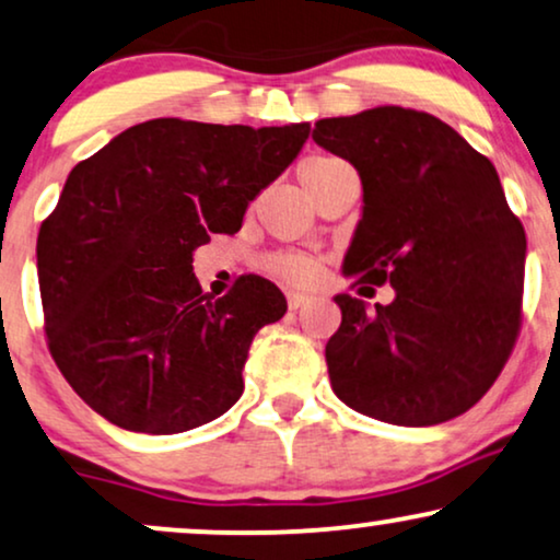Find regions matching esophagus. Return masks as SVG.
Segmentation results:
<instances>
[{
	"instance_id": "obj_1",
	"label": "esophagus",
	"mask_w": 560,
	"mask_h": 560,
	"mask_svg": "<svg viewBox=\"0 0 560 560\" xmlns=\"http://www.w3.org/2000/svg\"><path fill=\"white\" fill-rule=\"evenodd\" d=\"M308 303V295L306 293H295V290H290L288 293V306L293 308V311H298V308H303Z\"/></svg>"
}]
</instances>
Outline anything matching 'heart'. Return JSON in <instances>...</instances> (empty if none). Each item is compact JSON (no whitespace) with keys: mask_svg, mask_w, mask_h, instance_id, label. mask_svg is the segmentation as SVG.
<instances>
[{"mask_svg":"<svg viewBox=\"0 0 560 560\" xmlns=\"http://www.w3.org/2000/svg\"><path fill=\"white\" fill-rule=\"evenodd\" d=\"M339 162H342V159H334V156L306 159V162L301 164V170H298V177H301V183H306V179L314 177V174L324 172L326 166L339 164ZM267 272L282 282H290V285H301V282H306L311 275H314V262H311L308 257H303V254L280 252L267 259Z\"/></svg>","mask_w":560,"mask_h":560,"instance_id":"b5f03b06","label":"heart"}]
</instances>
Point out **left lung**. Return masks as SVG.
<instances>
[{
    "label": "left lung",
    "instance_id": "8db88e82",
    "mask_svg": "<svg viewBox=\"0 0 560 560\" xmlns=\"http://www.w3.org/2000/svg\"><path fill=\"white\" fill-rule=\"evenodd\" d=\"M314 141L362 183L345 278L396 290L375 308L334 295V394L398 427L460 417L502 373L520 331L527 238L497 170L447 122L396 105L318 120Z\"/></svg>",
    "mask_w": 560,
    "mask_h": 560
}]
</instances>
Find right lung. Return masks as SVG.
Wrapping results in <instances>:
<instances>
[{
  "instance_id": "1",
  "label": "right lung",
  "mask_w": 560,
  "mask_h": 560,
  "mask_svg": "<svg viewBox=\"0 0 560 560\" xmlns=\"http://www.w3.org/2000/svg\"><path fill=\"white\" fill-rule=\"evenodd\" d=\"M308 122H138L69 172L38 234L48 347L79 398L128 432L174 434L238 401L254 334L288 301L259 275L202 293L192 254L236 234Z\"/></svg>"
}]
</instances>
